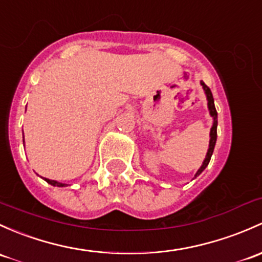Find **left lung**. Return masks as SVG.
Instances as JSON below:
<instances>
[{
    "label": "left lung",
    "instance_id": "8db88e82",
    "mask_svg": "<svg viewBox=\"0 0 262 262\" xmlns=\"http://www.w3.org/2000/svg\"><path fill=\"white\" fill-rule=\"evenodd\" d=\"M203 86V89H205L206 92V95H207V100H208V109H210V113L211 115L213 117V125H212L211 128V139H210V148H208V152H207V156H206V159L205 162H203L202 167L198 169V172L196 173V176L194 177H197L198 174H200L201 172H202L203 169H205L206 167L208 166V163H210L211 161V157H212V153H213V149H214V144H216V139H217V112H216V108H214V101H213V96H212V93H211V89L207 86V85L205 84V82H201Z\"/></svg>",
    "mask_w": 262,
    "mask_h": 262
}]
</instances>
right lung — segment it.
I'll use <instances>...</instances> for the list:
<instances>
[{
	"label": "right lung",
	"instance_id": "add662e5",
	"mask_svg": "<svg viewBox=\"0 0 262 262\" xmlns=\"http://www.w3.org/2000/svg\"><path fill=\"white\" fill-rule=\"evenodd\" d=\"M45 181L48 182V183L52 184V186H57V187H64V186H66V184H64V183H60V182H56V181H54V180H49V178H45Z\"/></svg>",
	"mask_w": 262,
	"mask_h": 262
}]
</instances>
